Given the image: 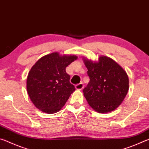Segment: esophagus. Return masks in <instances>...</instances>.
I'll return each instance as SVG.
<instances>
[{"label": "esophagus", "instance_id": "1", "mask_svg": "<svg viewBox=\"0 0 149 149\" xmlns=\"http://www.w3.org/2000/svg\"><path fill=\"white\" fill-rule=\"evenodd\" d=\"M75 88H76V89H77V90H82L84 88V85L82 83L78 84L76 85V86H75Z\"/></svg>", "mask_w": 149, "mask_h": 149}]
</instances>
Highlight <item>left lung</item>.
I'll list each match as a JSON object with an SVG mask.
<instances>
[{"instance_id":"obj_1","label":"left lung","mask_w":149,"mask_h":149,"mask_svg":"<svg viewBox=\"0 0 149 149\" xmlns=\"http://www.w3.org/2000/svg\"><path fill=\"white\" fill-rule=\"evenodd\" d=\"M90 82L83 90L88 103L99 113L113 111L129 90L126 72L111 58L101 56L97 62L84 58Z\"/></svg>"}]
</instances>
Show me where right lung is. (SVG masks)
Listing matches in <instances>:
<instances>
[{"mask_svg": "<svg viewBox=\"0 0 149 149\" xmlns=\"http://www.w3.org/2000/svg\"><path fill=\"white\" fill-rule=\"evenodd\" d=\"M77 59L75 55L55 52L40 58L28 73L26 88L32 103L40 110L55 113L60 110L75 91L66 67Z\"/></svg>", "mask_w": 149, "mask_h": 149, "instance_id": "obj_1", "label": "right lung"}]
</instances>
